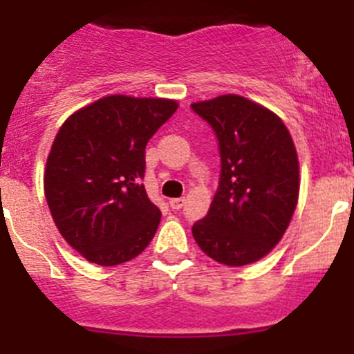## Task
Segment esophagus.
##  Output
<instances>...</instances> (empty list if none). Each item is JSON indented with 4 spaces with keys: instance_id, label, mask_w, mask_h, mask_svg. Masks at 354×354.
Masks as SVG:
<instances>
[{
    "instance_id": "esophagus-1",
    "label": "esophagus",
    "mask_w": 354,
    "mask_h": 354,
    "mask_svg": "<svg viewBox=\"0 0 354 354\" xmlns=\"http://www.w3.org/2000/svg\"><path fill=\"white\" fill-rule=\"evenodd\" d=\"M184 204H186V200H184V198H171L170 200V207L175 209V211H179V209H183Z\"/></svg>"
}]
</instances>
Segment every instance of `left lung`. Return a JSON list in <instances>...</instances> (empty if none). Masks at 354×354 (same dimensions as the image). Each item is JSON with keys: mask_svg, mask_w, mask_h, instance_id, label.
Here are the masks:
<instances>
[{"mask_svg": "<svg viewBox=\"0 0 354 354\" xmlns=\"http://www.w3.org/2000/svg\"><path fill=\"white\" fill-rule=\"evenodd\" d=\"M214 131L220 183L193 237L205 255L227 266L262 259L282 239L299 193L298 156L283 122L241 95L195 102Z\"/></svg>", "mask_w": 354, "mask_h": 354, "instance_id": "8db88e82", "label": "left lung"}]
</instances>
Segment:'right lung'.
<instances>
[{
	"label": "right lung",
	"mask_w": 354,
	"mask_h": 354,
	"mask_svg": "<svg viewBox=\"0 0 354 354\" xmlns=\"http://www.w3.org/2000/svg\"><path fill=\"white\" fill-rule=\"evenodd\" d=\"M168 99L109 95L65 120L49 152L44 189L56 227L99 266L131 261L158 230L145 186V147L175 113Z\"/></svg>",
	"instance_id": "add662e5"
}]
</instances>
